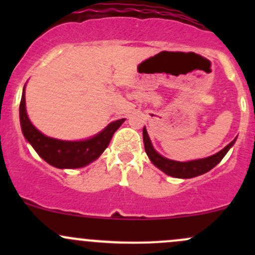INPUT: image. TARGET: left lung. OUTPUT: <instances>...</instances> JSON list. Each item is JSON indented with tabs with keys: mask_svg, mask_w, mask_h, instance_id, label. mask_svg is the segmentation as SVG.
I'll list each match as a JSON object with an SVG mask.
<instances>
[{
	"mask_svg": "<svg viewBox=\"0 0 255 255\" xmlns=\"http://www.w3.org/2000/svg\"><path fill=\"white\" fill-rule=\"evenodd\" d=\"M236 139H237V138H235V139L228 144V145H226L222 150L213 154V155L207 156V158L196 159V160L190 161H176L165 158V156H163L161 154H159L158 151L154 149L153 144L150 142V138H149L148 132H146V128H143L144 149H145L146 155L150 159L151 163H153L156 168L160 169L163 173H165L166 175L179 177V179H191V177L202 175V174L210 171L211 169L215 168V166L222 160L223 156L227 154V151L230 150L233 146V144L236 143Z\"/></svg>",
	"mask_w": 255,
	"mask_h": 255,
	"instance_id": "8db88e82",
	"label": "left lung"
}]
</instances>
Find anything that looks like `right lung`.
I'll use <instances>...</instances> for the list:
<instances>
[{"instance_id": "right-lung-1", "label": "right lung", "mask_w": 255, "mask_h": 255, "mask_svg": "<svg viewBox=\"0 0 255 255\" xmlns=\"http://www.w3.org/2000/svg\"><path fill=\"white\" fill-rule=\"evenodd\" d=\"M19 121L25 140L34 148L40 158L58 169H79L100 158L126 118L111 122L101 132L84 140H61L48 137L38 130L28 117L24 85L19 105Z\"/></svg>"}]
</instances>
